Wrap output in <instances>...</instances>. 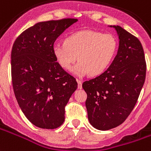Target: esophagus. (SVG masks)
<instances>
[{"mask_svg":"<svg viewBox=\"0 0 151 151\" xmlns=\"http://www.w3.org/2000/svg\"><path fill=\"white\" fill-rule=\"evenodd\" d=\"M77 83H78V89H82V87H83V86H82V84H83V81L82 80H79V79H77Z\"/></svg>","mask_w":151,"mask_h":151,"instance_id":"esophagus-1","label":"esophagus"}]
</instances>
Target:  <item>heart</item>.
<instances>
[{"mask_svg":"<svg viewBox=\"0 0 151 151\" xmlns=\"http://www.w3.org/2000/svg\"><path fill=\"white\" fill-rule=\"evenodd\" d=\"M118 40L111 33L92 30H83L68 36L65 43H55L54 56L62 68L70 71L77 64L76 75H99L108 68L115 57Z\"/></svg>","mask_w":151,"mask_h":151,"instance_id":"obj_1","label":"heart"}]
</instances>
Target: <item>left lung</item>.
I'll use <instances>...</instances> for the list:
<instances>
[{
	"instance_id": "1",
	"label": "left lung",
	"mask_w": 151,
	"mask_h": 151,
	"mask_svg": "<svg viewBox=\"0 0 151 151\" xmlns=\"http://www.w3.org/2000/svg\"><path fill=\"white\" fill-rule=\"evenodd\" d=\"M109 27L115 29L119 40L115 58L103 73L83 83L89 123L101 131L126 120L137 101L146 72L140 41L120 26Z\"/></svg>"
}]
</instances>
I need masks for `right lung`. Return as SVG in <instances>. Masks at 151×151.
<instances>
[{
	"label": "right lung",
	"mask_w": 151,
	"mask_h": 151,
	"mask_svg": "<svg viewBox=\"0 0 151 151\" xmlns=\"http://www.w3.org/2000/svg\"><path fill=\"white\" fill-rule=\"evenodd\" d=\"M76 19L40 22L23 32L11 51V77L18 104L36 127L55 129L65 121L76 79L54 56V42Z\"/></svg>",
	"instance_id": "right-lung-1"
}]
</instances>
